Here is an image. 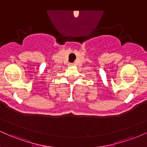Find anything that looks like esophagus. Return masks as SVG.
Listing matches in <instances>:
<instances>
[{
	"mask_svg": "<svg viewBox=\"0 0 147 147\" xmlns=\"http://www.w3.org/2000/svg\"><path fill=\"white\" fill-rule=\"evenodd\" d=\"M74 65L73 63H70V64H69V65H70V66H72V65Z\"/></svg>",
	"mask_w": 147,
	"mask_h": 147,
	"instance_id": "1",
	"label": "esophagus"
}]
</instances>
